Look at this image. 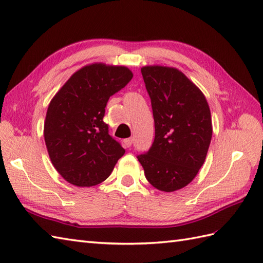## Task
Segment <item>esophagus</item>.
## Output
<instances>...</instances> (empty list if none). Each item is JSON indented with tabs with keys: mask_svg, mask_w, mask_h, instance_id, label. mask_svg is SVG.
Listing matches in <instances>:
<instances>
[{
	"mask_svg": "<svg viewBox=\"0 0 263 263\" xmlns=\"http://www.w3.org/2000/svg\"><path fill=\"white\" fill-rule=\"evenodd\" d=\"M132 143H133V138H127L124 140V144H125V147H127V148L131 147Z\"/></svg>",
	"mask_w": 263,
	"mask_h": 263,
	"instance_id": "esophagus-1",
	"label": "esophagus"
}]
</instances>
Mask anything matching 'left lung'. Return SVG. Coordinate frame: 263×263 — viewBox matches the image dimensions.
Wrapping results in <instances>:
<instances>
[{"instance_id": "left-lung-1", "label": "left lung", "mask_w": 263, "mask_h": 263, "mask_svg": "<svg viewBox=\"0 0 263 263\" xmlns=\"http://www.w3.org/2000/svg\"><path fill=\"white\" fill-rule=\"evenodd\" d=\"M141 73L152 100L155 140L137 158L154 187L173 192L186 186L204 163L212 136L210 108L177 69L143 66Z\"/></svg>"}]
</instances>
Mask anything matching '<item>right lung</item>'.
<instances>
[{
	"mask_svg": "<svg viewBox=\"0 0 263 263\" xmlns=\"http://www.w3.org/2000/svg\"><path fill=\"white\" fill-rule=\"evenodd\" d=\"M132 77L125 66L86 65L51 100L44 138L52 164L65 181L77 186L97 185L124 155L103 119L109 97Z\"/></svg>",
	"mask_w": 263,
	"mask_h": 263,
	"instance_id": "1",
	"label": "right lung"
}]
</instances>
